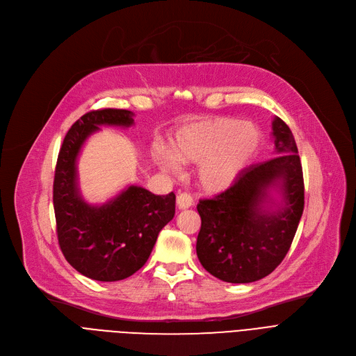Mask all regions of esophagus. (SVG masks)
I'll list each match as a JSON object with an SVG mask.
<instances>
[{
    "instance_id": "34e87169",
    "label": "esophagus",
    "mask_w": 356,
    "mask_h": 356,
    "mask_svg": "<svg viewBox=\"0 0 356 356\" xmlns=\"http://www.w3.org/2000/svg\"><path fill=\"white\" fill-rule=\"evenodd\" d=\"M176 203H177L179 209H188V208H191L192 204H193V199H192V196H191L189 193L183 192V193H179V195H177Z\"/></svg>"
}]
</instances>
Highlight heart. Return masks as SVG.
Wrapping results in <instances>:
<instances>
[{
  "instance_id": "b5f03b06",
  "label": "heart",
  "mask_w": 356,
  "mask_h": 356,
  "mask_svg": "<svg viewBox=\"0 0 356 356\" xmlns=\"http://www.w3.org/2000/svg\"><path fill=\"white\" fill-rule=\"evenodd\" d=\"M263 133L257 124L234 117H208L180 127L168 152L157 144L153 160L165 172L176 173L179 164H197V181L207 192L228 189L257 157Z\"/></svg>"
}]
</instances>
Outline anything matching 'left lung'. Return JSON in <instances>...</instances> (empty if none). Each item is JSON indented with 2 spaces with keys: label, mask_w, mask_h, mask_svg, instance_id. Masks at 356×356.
I'll list each match as a JSON object with an SVG mask.
<instances>
[{
  "label": "left lung",
  "mask_w": 356,
  "mask_h": 356,
  "mask_svg": "<svg viewBox=\"0 0 356 356\" xmlns=\"http://www.w3.org/2000/svg\"><path fill=\"white\" fill-rule=\"evenodd\" d=\"M277 157L247 167L227 191L202 199L196 242L203 268L227 283H252L284 259L305 209L302 161L289 125L275 117ZM277 190L282 202L269 193Z\"/></svg>",
  "instance_id": "left-lung-1"
}]
</instances>
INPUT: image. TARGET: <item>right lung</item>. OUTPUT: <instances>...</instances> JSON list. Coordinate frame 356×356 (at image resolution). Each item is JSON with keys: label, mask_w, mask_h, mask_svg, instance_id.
Wrapping results in <instances>:
<instances>
[{"label": "right lung", "mask_w": 356, "mask_h": 356, "mask_svg": "<svg viewBox=\"0 0 356 356\" xmlns=\"http://www.w3.org/2000/svg\"><path fill=\"white\" fill-rule=\"evenodd\" d=\"M127 109L90 111L74 122L60 147L53 181V207L60 250L67 263L98 282H118L138 271L159 232L175 216L176 195H153L128 186L104 204H89L78 188L76 160L86 138L101 125L131 127Z\"/></svg>", "instance_id": "obj_1"}]
</instances>
